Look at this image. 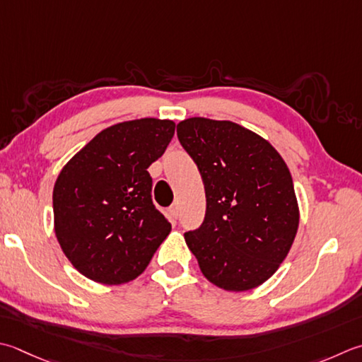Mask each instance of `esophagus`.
<instances>
[{
	"label": "esophagus",
	"instance_id": "esophagus-1",
	"mask_svg": "<svg viewBox=\"0 0 362 362\" xmlns=\"http://www.w3.org/2000/svg\"><path fill=\"white\" fill-rule=\"evenodd\" d=\"M179 211H180V209H179V204H177V202H174L171 207H169V215H171L174 219H177V216H179Z\"/></svg>",
	"mask_w": 362,
	"mask_h": 362
}]
</instances>
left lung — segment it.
<instances>
[{
  "label": "left lung",
  "mask_w": 362,
  "mask_h": 362,
  "mask_svg": "<svg viewBox=\"0 0 362 362\" xmlns=\"http://www.w3.org/2000/svg\"><path fill=\"white\" fill-rule=\"evenodd\" d=\"M180 144L199 169L207 210L185 233L202 274L228 292L264 284L284 262L300 224L293 180L279 152L230 120L189 117Z\"/></svg>",
  "instance_id": "1"
}]
</instances>
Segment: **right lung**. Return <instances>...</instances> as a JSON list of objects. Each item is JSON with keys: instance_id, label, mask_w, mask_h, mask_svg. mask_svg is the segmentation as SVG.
Returning a JSON list of instances; mask_svg holds the SVG:
<instances>
[{"instance_id": "1", "label": "right lung", "mask_w": 362, "mask_h": 362, "mask_svg": "<svg viewBox=\"0 0 362 362\" xmlns=\"http://www.w3.org/2000/svg\"><path fill=\"white\" fill-rule=\"evenodd\" d=\"M174 130L169 119L119 122L61 169L53 188L54 233L88 279L105 286L133 281L171 232L152 202L147 168L165 153Z\"/></svg>"}]
</instances>
